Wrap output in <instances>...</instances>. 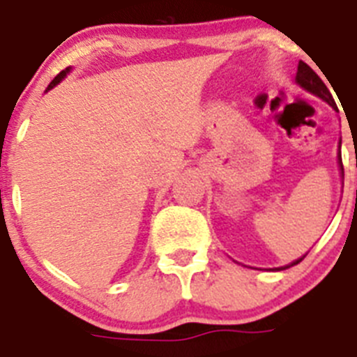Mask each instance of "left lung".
Segmentation results:
<instances>
[{"mask_svg":"<svg viewBox=\"0 0 357 357\" xmlns=\"http://www.w3.org/2000/svg\"><path fill=\"white\" fill-rule=\"evenodd\" d=\"M295 79H297L298 85L304 86L306 91L313 92L314 96L322 98L324 101L329 102L331 107L336 110V102H335V99H333V96H331L329 89L326 86V83H324L322 79H320V76L317 75V73H314V70L311 69L310 66H307V63H304L303 60H301V62H298V66H297V76H295ZM340 167H342V171H343L342 155H340ZM303 259H304V256H303V258H298L297 261L291 263V265H297V263H301ZM291 265H288V266H291Z\"/></svg>","mask_w":357,"mask_h":357,"instance_id":"left-lung-1","label":"left lung"}]
</instances>
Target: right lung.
I'll list each match as a JSON object with an SVG mask.
<instances>
[{"label":"right lung","instance_id":"add662e5","mask_svg":"<svg viewBox=\"0 0 357 357\" xmlns=\"http://www.w3.org/2000/svg\"><path fill=\"white\" fill-rule=\"evenodd\" d=\"M67 70H69V69L62 70V73H60V75H56V76H54V79H53V82H51L50 85H47V91H50V89H53V86L56 85V83H60V82H62V78H63V76L67 75Z\"/></svg>","mask_w":357,"mask_h":357}]
</instances>
